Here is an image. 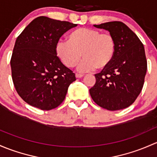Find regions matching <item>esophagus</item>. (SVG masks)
<instances>
[{
  "mask_svg": "<svg viewBox=\"0 0 157 157\" xmlns=\"http://www.w3.org/2000/svg\"><path fill=\"white\" fill-rule=\"evenodd\" d=\"M83 76H84V75H82V74H78V73L75 74V77H76L77 78H82V77H83Z\"/></svg>",
  "mask_w": 157,
  "mask_h": 157,
  "instance_id": "esophagus-1",
  "label": "esophagus"
}]
</instances>
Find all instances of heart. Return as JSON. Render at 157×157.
<instances>
[{
    "mask_svg": "<svg viewBox=\"0 0 157 157\" xmlns=\"http://www.w3.org/2000/svg\"><path fill=\"white\" fill-rule=\"evenodd\" d=\"M116 44L114 37L100 30L81 28L69 35L68 41L59 40L55 51L61 62L72 68L82 59H85L78 67L80 72H88L95 68L102 69L109 65L114 57Z\"/></svg>",
    "mask_w": 157,
    "mask_h": 157,
    "instance_id": "b5f03b06",
    "label": "heart"
}]
</instances>
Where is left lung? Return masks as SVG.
<instances>
[{"mask_svg":"<svg viewBox=\"0 0 157 157\" xmlns=\"http://www.w3.org/2000/svg\"><path fill=\"white\" fill-rule=\"evenodd\" d=\"M94 26L109 31L116 40V48L110 63L94 75L96 82L90 94L98 106L108 110L125 109L135 102L143 88L147 69L144 47L122 22Z\"/></svg>","mask_w":157,"mask_h":157,"instance_id":"left-lung-1","label":"left lung"}]
</instances>
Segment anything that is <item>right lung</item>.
<instances>
[{
  "mask_svg": "<svg viewBox=\"0 0 157 157\" xmlns=\"http://www.w3.org/2000/svg\"><path fill=\"white\" fill-rule=\"evenodd\" d=\"M77 24L37 17L17 37L10 59L14 87L25 102L42 110L63 103L76 80L55 51L59 38Z\"/></svg>",
  "mask_w": 157,
  "mask_h": 157,
  "instance_id": "add662e5",
  "label": "right lung"
}]
</instances>
